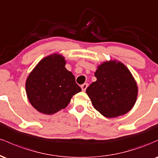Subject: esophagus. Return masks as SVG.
<instances>
[{
  "mask_svg": "<svg viewBox=\"0 0 158 158\" xmlns=\"http://www.w3.org/2000/svg\"><path fill=\"white\" fill-rule=\"evenodd\" d=\"M88 83H84V84L81 85V90H82L83 91H85V90L87 89V88H88Z\"/></svg>",
  "mask_w": 158,
  "mask_h": 158,
  "instance_id": "esophagus-1",
  "label": "esophagus"
}]
</instances>
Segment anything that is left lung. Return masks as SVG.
<instances>
[{
	"label": "left lung",
	"mask_w": 158,
	"mask_h": 158,
	"mask_svg": "<svg viewBox=\"0 0 158 158\" xmlns=\"http://www.w3.org/2000/svg\"><path fill=\"white\" fill-rule=\"evenodd\" d=\"M97 81L86 89L94 108L108 118L128 113L135 106L138 88L130 70L122 62L106 61L98 65Z\"/></svg>",
	"instance_id": "obj_1"
}]
</instances>
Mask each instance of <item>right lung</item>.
<instances>
[{
    "instance_id": "add662e5",
    "label": "right lung",
    "mask_w": 158,
    "mask_h": 158,
    "mask_svg": "<svg viewBox=\"0 0 158 158\" xmlns=\"http://www.w3.org/2000/svg\"><path fill=\"white\" fill-rule=\"evenodd\" d=\"M65 64L64 56L53 53L43 58L29 74L25 84L27 96L40 113L50 115L64 109L73 96L81 90Z\"/></svg>"
}]
</instances>
